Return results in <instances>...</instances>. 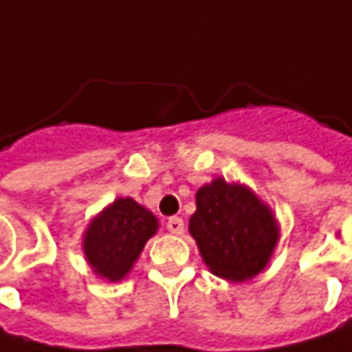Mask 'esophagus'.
I'll list each match as a JSON object with an SVG mask.
<instances>
[{
  "label": "esophagus",
  "instance_id": "34e87169",
  "mask_svg": "<svg viewBox=\"0 0 352 352\" xmlns=\"http://www.w3.org/2000/svg\"><path fill=\"white\" fill-rule=\"evenodd\" d=\"M167 230L171 234H175V236H181L185 232V222H183V219H179V217H171L167 221Z\"/></svg>",
  "mask_w": 352,
  "mask_h": 352
}]
</instances>
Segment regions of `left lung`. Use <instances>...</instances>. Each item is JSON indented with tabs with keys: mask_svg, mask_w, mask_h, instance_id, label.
<instances>
[{
	"mask_svg": "<svg viewBox=\"0 0 352 352\" xmlns=\"http://www.w3.org/2000/svg\"><path fill=\"white\" fill-rule=\"evenodd\" d=\"M195 203L189 232L214 276L246 282L270 264L280 224L248 185L217 177L197 191Z\"/></svg>",
	"mask_w": 352,
	"mask_h": 352,
	"instance_id": "8db88e82",
	"label": "left lung"
}]
</instances>
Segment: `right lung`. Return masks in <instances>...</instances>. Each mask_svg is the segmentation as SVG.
Instances as JSON below:
<instances>
[{"label":"right lung","instance_id":"1","mask_svg":"<svg viewBox=\"0 0 352 352\" xmlns=\"http://www.w3.org/2000/svg\"><path fill=\"white\" fill-rule=\"evenodd\" d=\"M157 230L160 221L149 208L131 197H118L86 226L82 234L86 262L102 280L122 282Z\"/></svg>","mask_w":352,"mask_h":352}]
</instances>
